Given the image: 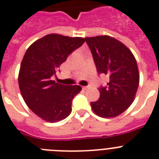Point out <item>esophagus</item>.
<instances>
[{
  "label": "esophagus",
  "mask_w": 159,
  "mask_h": 159,
  "mask_svg": "<svg viewBox=\"0 0 159 159\" xmlns=\"http://www.w3.org/2000/svg\"><path fill=\"white\" fill-rule=\"evenodd\" d=\"M90 87H91L90 86H83L82 88H83V90H87V89H89Z\"/></svg>",
  "instance_id": "obj_1"
}]
</instances>
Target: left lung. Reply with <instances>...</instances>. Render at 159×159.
Instances as JSON below:
<instances>
[{
    "label": "left lung",
    "mask_w": 159,
    "mask_h": 159,
    "mask_svg": "<svg viewBox=\"0 0 159 159\" xmlns=\"http://www.w3.org/2000/svg\"><path fill=\"white\" fill-rule=\"evenodd\" d=\"M99 74L109 76L100 96L91 102L93 112L101 117H115L128 109L135 99L140 75L133 54L124 44L109 36L86 37Z\"/></svg>",
    "instance_id": "left-lung-1"
}]
</instances>
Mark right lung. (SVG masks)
Wrapping results in <instances>:
<instances>
[{
  "instance_id": "add662e5",
  "label": "right lung",
  "mask_w": 159,
  "mask_h": 159,
  "mask_svg": "<svg viewBox=\"0 0 159 159\" xmlns=\"http://www.w3.org/2000/svg\"><path fill=\"white\" fill-rule=\"evenodd\" d=\"M84 42L82 37L48 34L33 42L23 58L18 78L20 92L28 108L46 122H59L71 113L73 99L82 87L51 79Z\"/></svg>"
}]
</instances>
